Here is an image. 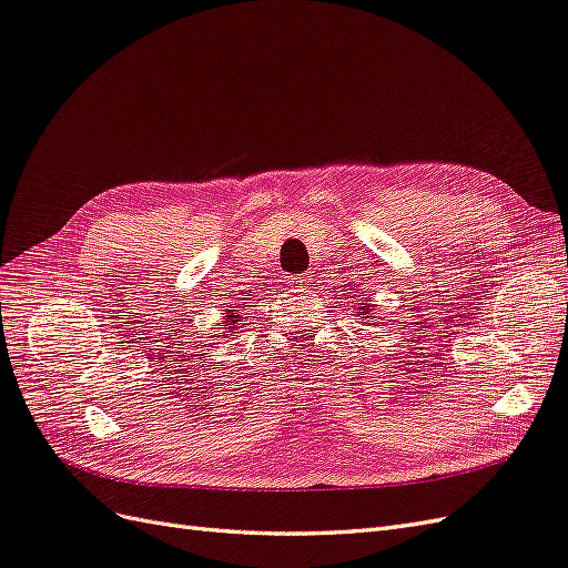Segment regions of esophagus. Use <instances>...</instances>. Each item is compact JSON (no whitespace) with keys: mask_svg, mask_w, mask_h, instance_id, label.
Listing matches in <instances>:
<instances>
[{"mask_svg":"<svg viewBox=\"0 0 568 568\" xmlns=\"http://www.w3.org/2000/svg\"><path fill=\"white\" fill-rule=\"evenodd\" d=\"M296 282H298L301 286H305L307 282H311V280H307V274H298V277H296Z\"/></svg>","mask_w":568,"mask_h":568,"instance_id":"obj_1","label":"esophagus"}]
</instances>
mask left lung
<instances>
[{
	"instance_id": "obj_1",
	"label": "left lung",
	"mask_w": 568,
	"mask_h": 568,
	"mask_svg": "<svg viewBox=\"0 0 568 568\" xmlns=\"http://www.w3.org/2000/svg\"><path fill=\"white\" fill-rule=\"evenodd\" d=\"M363 313H372V305H369V307H367V305H365V303H363Z\"/></svg>"
}]
</instances>
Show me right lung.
Segmentation results:
<instances>
[{
    "instance_id": "add662e5",
    "label": "right lung",
    "mask_w": 568,
    "mask_h": 568,
    "mask_svg": "<svg viewBox=\"0 0 568 568\" xmlns=\"http://www.w3.org/2000/svg\"><path fill=\"white\" fill-rule=\"evenodd\" d=\"M236 322H242V320H239V315H236V313H230V315H227V322H225V324H220V326H230V324H236Z\"/></svg>"
}]
</instances>
